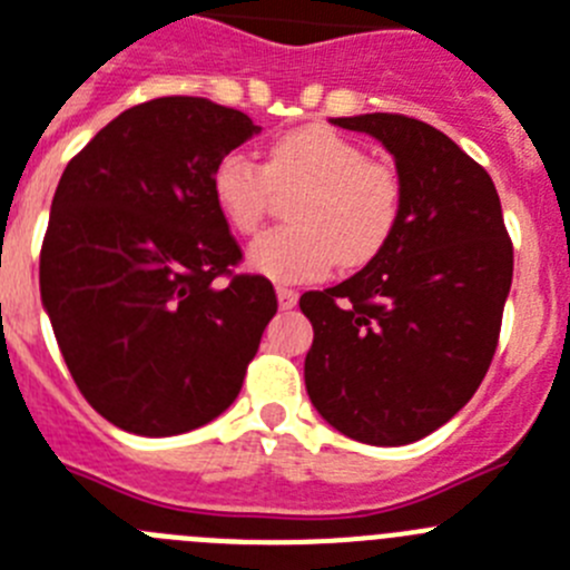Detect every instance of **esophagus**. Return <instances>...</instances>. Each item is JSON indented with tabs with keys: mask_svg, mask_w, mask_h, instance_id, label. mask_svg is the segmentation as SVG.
Listing matches in <instances>:
<instances>
[{
	"mask_svg": "<svg viewBox=\"0 0 570 570\" xmlns=\"http://www.w3.org/2000/svg\"><path fill=\"white\" fill-rule=\"evenodd\" d=\"M278 304H281V309H292V306L297 304V292L295 289H289V286H278Z\"/></svg>",
	"mask_w": 570,
	"mask_h": 570,
	"instance_id": "obj_1",
	"label": "esophagus"
}]
</instances>
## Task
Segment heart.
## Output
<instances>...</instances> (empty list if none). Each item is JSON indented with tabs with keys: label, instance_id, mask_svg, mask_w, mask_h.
Returning a JSON list of instances; mask_svg holds the SVG:
<instances>
[{
	"label": "heart",
	"instance_id": "b5f03b06",
	"mask_svg": "<svg viewBox=\"0 0 570 570\" xmlns=\"http://www.w3.org/2000/svg\"><path fill=\"white\" fill-rule=\"evenodd\" d=\"M295 198L297 227L266 233L249 247V266L281 284L315 281L341 264H368L392 240L403 215V178L386 161L332 127L309 125L281 136L266 164L233 150L215 164L213 198L240 235L258 233L278 196Z\"/></svg>",
	"mask_w": 570,
	"mask_h": 570
}]
</instances>
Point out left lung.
<instances>
[{
  "instance_id": "1",
  "label": "left lung",
  "mask_w": 570,
  "mask_h": 570,
  "mask_svg": "<svg viewBox=\"0 0 570 570\" xmlns=\"http://www.w3.org/2000/svg\"><path fill=\"white\" fill-rule=\"evenodd\" d=\"M394 156L403 215L361 273L304 292L315 341L312 406L368 445H406L449 423L494 357L514 247L489 173L445 132L397 112L332 119Z\"/></svg>"
}]
</instances>
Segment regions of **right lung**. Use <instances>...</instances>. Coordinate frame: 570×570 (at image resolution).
I'll return each mask as SVG.
<instances>
[{
    "mask_svg": "<svg viewBox=\"0 0 570 570\" xmlns=\"http://www.w3.org/2000/svg\"><path fill=\"white\" fill-rule=\"evenodd\" d=\"M255 132L247 112L164 96L116 116L61 173L42 304L79 392L125 432L170 438L233 406L278 312L264 275H233L240 247L213 198L215 164Z\"/></svg>",
    "mask_w": 570,
    "mask_h": 570,
    "instance_id": "1",
    "label": "right lung"
}]
</instances>
